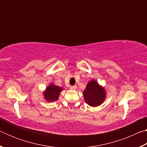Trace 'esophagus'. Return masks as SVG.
Returning a JSON list of instances; mask_svg holds the SVG:
<instances>
[{"label":"esophagus","mask_w":147,"mask_h":147,"mask_svg":"<svg viewBox=\"0 0 147 147\" xmlns=\"http://www.w3.org/2000/svg\"><path fill=\"white\" fill-rule=\"evenodd\" d=\"M71 89H73V90H75L76 89V86H70Z\"/></svg>","instance_id":"34e87169"}]
</instances>
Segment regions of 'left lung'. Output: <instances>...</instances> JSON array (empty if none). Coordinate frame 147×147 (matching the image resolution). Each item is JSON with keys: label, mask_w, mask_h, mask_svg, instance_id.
I'll use <instances>...</instances> for the list:
<instances>
[{"label": "left lung", "mask_w": 147, "mask_h": 147, "mask_svg": "<svg viewBox=\"0 0 147 147\" xmlns=\"http://www.w3.org/2000/svg\"><path fill=\"white\" fill-rule=\"evenodd\" d=\"M83 94L86 102L93 107L100 105L106 98L105 90L95 80L88 82Z\"/></svg>", "instance_id": "8db88e82"}]
</instances>
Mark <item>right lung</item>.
<instances>
[{"instance_id": "right-lung-1", "label": "right lung", "mask_w": 147, "mask_h": 147, "mask_svg": "<svg viewBox=\"0 0 147 147\" xmlns=\"http://www.w3.org/2000/svg\"><path fill=\"white\" fill-rule=\"evenodd\" d=\"M62 88L58 87L51 84L46 89V91L44 92V96L45 100L48 102H53L57 100L58 99L59 93L62 90Z\"/></svg>"}]
</instances>
